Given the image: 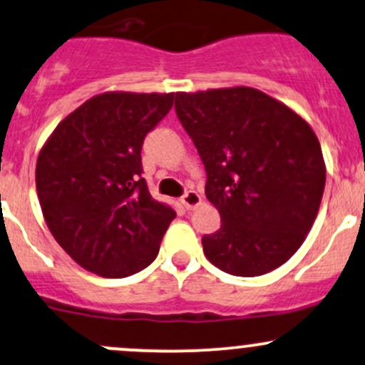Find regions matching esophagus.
Here are the masks:
<instances>
[{
	"instance_id": "esophagus-1",
	"label": "esophagus",
	"mask_w": 365,
	"mask_h": 365,
	"mask_svg": "<svg viewBox=\"0 0 365 365\" xmlns=\"http://www.w3.org/2000/svg\"><path fill=\"white\" fill-rule=\"evenodd\" d=\"M180 201H182V204L187 207V210H195V207L202 202V197L199 192L189 190L182 195V199H180Z\"/></svg>"
}]
</instances>
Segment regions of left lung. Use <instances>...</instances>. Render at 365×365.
Wrapping results in <instances>:
<instances>
[{
  "mask_svg": "<svg viewBox=\"0 0 365 365\" xmlns=\"http://www.w3.org/2000/svg\"><path fill=\"white\" fill-rule=\"evenodd\" d=\"M175 109L206 168V197L222 227L206 258L237 277L284 265L317 218L326 164L317 135L279 100L250 86L185 93Z\"/></svg>",
  "mask_w": 365,
  "mask_h": 365,
  "instance_id": "left-lung-1",
  "label": "left lung"
}]
</instances>
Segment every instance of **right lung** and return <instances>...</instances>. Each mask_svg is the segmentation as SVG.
<instances>
[{
  "instance_id": "right-lung-1",
  "label": "right lung",
  "mask_w": 365,
  "mask_h": 365,
  "mask_svg": "<svg viewBox=\"0 0 365 365\" xmlns=\"http://www.w3.org/2000/svg\"><path fill=\"white\" fill-rule=\"evenodd\" d=\"M175 93L106 91L86 100L46 140L36 190L51 235L88 272L121 279L149 267L176 213L142 178L145 135Z\"/></svg>"
}]
</instances>
